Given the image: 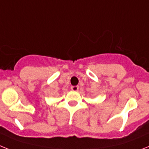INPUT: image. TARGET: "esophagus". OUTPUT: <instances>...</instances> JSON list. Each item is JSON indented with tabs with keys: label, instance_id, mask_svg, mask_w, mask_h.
<instances>
[{
	"label": "esophagus",
	"instance_id": "esophagus-1",
	"mask_svg": "<svg viewBox=\"0 0 149 149\" xmlns=\"http://www.w3.org/2000/svg\"><path fill=\"white\" fill-rule=\"evenodd\" d=\"M71 90L73 91V92H77L79 90V86H71Z\"/></svg>",
	"mask_w": 149,
	"mask_h": 149
}]
</instances>
